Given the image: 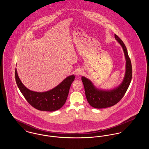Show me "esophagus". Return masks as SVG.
<instances>
[{"mask_svg":"<svg viewBox=\"0 0 149 149\" xmlns=\"http://www.w3.org/2000/svg\"><path fill=\"white\" fill-rule=\"evenodd\" d=\"M82 73H83V70H81V69H79V70H78L76 72V74H77V76H80V75H81Z\"/></svg>","mask_w":149,"mask_h":149,"instance_id":"esophagus-1","label":"esophagus"}]
</instances>
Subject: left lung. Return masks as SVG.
<instances>
[{"mask_svg":"<svg viewBox=\"0 0 149 149\" xmlns=\"http://www.w3.org/2000/svg\"><path fill=\"white\" fill-rule=\"evenodd\" d=\"M115 38L122 47L126 61L125 74L121 84L113 89L104 90L96 87L88 79L84 76L81 77L87 101L90 106L95 108H104L118 103L124 96L131 81L132 66L127 48L117 35L115 34Z\"/></svg>","mask_w":149,"mask_h":149,"instance_id":"obj_1","label":"left lung"}]
</instances>
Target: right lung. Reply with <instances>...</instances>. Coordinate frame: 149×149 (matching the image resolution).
<instances>
[{
  "label": "right lung",
  "mask_w": 149,
  "mask_h": 149,
  "mask_svg": "<svg viewBox=\"0 0 149 149\" xmlns=\"http://www.w3.org/2000/svg\"><path fill=\"white\" fill-rule=\"evenodd\" d=\"M74 78V74L69 76L61 83L49 91L42 92H35L30 90L23 84L15 69L16 83L22 95L31 106L43 111H54L64 106Z\"/></svg>",
  "instance_id": "1"
}]
</instances>
